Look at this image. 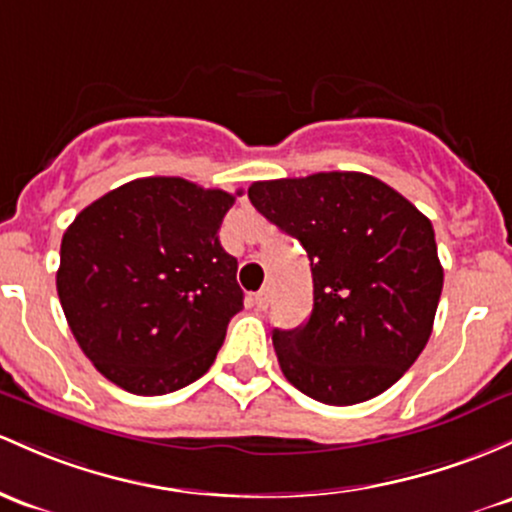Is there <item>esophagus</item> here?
Masks as SVG:
<instances>
[{"label":"esophagus","instance_id":"obj_1","mask_svg":"<svg viewBox=\"0 0 512 512\" xmlns=\"http://www.w3.org/2000/svg\"><path fill=\"white\" fill-rule=\"evenodd\" d=\"M255 306L260 308V311H265V308L269 306V289L257 291V294H255Z\"/></svg>","mask_w":512,"mask_h":512}]
</instances>
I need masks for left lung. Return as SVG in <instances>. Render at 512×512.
Returning <instances> with one entry per match:
<instances>
[{
    "instance_id": "1",
    "label": "left lung",
    "mask_w": 512,
    "mask_h": 512,
    "mask_svg": "<svg viewBox=\"0 0 512 512\" xmlns=\"http://www.w3.org/2000/svg\"><path fill=\"white\" fill-rule=\"evenodd\" d=\"M247 196L311 260V318L272 335L289 384L328 406L384 393L428 345L440 303L428 216L362 172L255 182Z\"/></svg>"
}]
</instances>
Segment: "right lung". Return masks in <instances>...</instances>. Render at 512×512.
<instances>
[{
    "label": "right lung",
    "instance_id": "add662e5",
    "mask_svg": "<svg viewBox=\"0 0 512 512\" xmlns=\"http://www.w3.org/2000/svg\"><path fill=\"white\" fill-rule=\"evenodd\" d=\"M235 196L182 177L133 179L77 213L58 296L77 345L121 389L162 396L209 372L243 308L218 240Z\"/></svg>",
    "mask_w": 512,
    "mask_h": 512
}]
</instances>
